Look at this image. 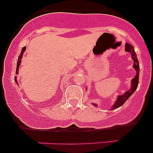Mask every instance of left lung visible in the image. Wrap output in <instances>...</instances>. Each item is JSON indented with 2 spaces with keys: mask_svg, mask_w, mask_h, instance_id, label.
I'll return each instance as SVG.
<instances>
[{
  "mask_svg": "<svg viewBox=\"0 0 153 153\" xmlns=\"http://www.w3.org/2000/svg\"><path fill=\"white\" fill-rule=\"evenodd\" d=\"M126 51L127 52H129L132 55V58L134 63H133V67L136 70V75L133 79H132V86H131L130 90H129L128 91L126 92L124 94L121 96H119L118 98H117V100L116 101L115 104L113 106V108H111V109H115L117 108L120 107L121 106H123L124 104V102L129 98L132 93L136 91V90L137 89L138 84H139V77H140V63L138 61L137 56H136V53L134 51V47L133 46L131 45V44L126 43ZM95 106H97L96 104H94Z\"/></svg>",
  "mask_w": 153,
  "mask_h": 153,
  "instance_id": "1",
  "label": "left lung"
}]
</instances>
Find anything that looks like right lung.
<instances>
[{"label": "right lung", "mask_w": 153, "mask_h": 153, "mask_svg": "<svg viewBox=\"0 0 153 153\" xmlns=\"http://www.w3.org/2000/svg\"><path fill=\"white\" fill-rule=\"evenodd\" d=\"M25 49H26V47H23V49H22V52L21 53V54L19 55L18 56V60H17V70H16V74H18V68H19V66L21 65V58H22L23 56V53L24 52V51H25ZM15 81H16V83H17V79H16L15 78Z\"/></svg>", "instance_id": "add662e5"}]
</instances>
